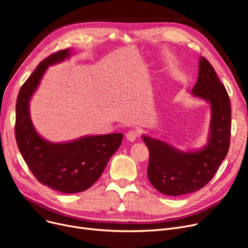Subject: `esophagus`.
Masks as SVG:
<instances>
[{
  "instance_id": "obj_1",
  "label": "esophagus",
  "mask_w": 248,
  "mask_h": 248,
  "mask_svg": "<svg viewBox=\"0 0 248 248\" xmlns=\"http://www.w3.org/2000/svg\"><path fill=\"white\" fill-rule=\"evenodd\" d=\"M139 137V132L135 131V129H132V131H128L125 135V138L128 141H135L137 140V138Z\"/></svg>"
}]
</instances>
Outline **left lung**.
<instances>
[{
    "instance_id": "obj_1",
    "label": "left lung",
    "mask_w": 248,
    "mask_h": 248,
    "mask_svg": "<svg viewBox=\"0 0 248 248\" xmlns=\"http://www.w3.org/2000/svg\"><path fill=\"white\" fill-rule=\"evenodd\" d=\"M198 79L191 93L210 107L206 144L183 151L161 139L141 135L150 151L148 178L159 192L181 196L203 188L225 159L230 142L231 108L227 91L204 57L199 58Z\"/></svg>"
}]
</instances>
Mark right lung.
<instances>
[{
	"instance_id": "1",
	"label": "right lung",
	"mask_w": 248,
	"mask_h": 248,
	"mask_svg": "<svg viewBox=\"0 0 248 248\" xmlns=\"http://www.w3.org/2000/svg\"><path fill=\"white\" fill-rule=\"evenodd\" d=\"M72 54L71 49H65L43 60L21 87L16 104L15 132L23 159L40 183L64 194L82 192L93 186L124 138L123 134L89 135L53 142L36 131L30 100L47 68L69 59Z\"/></svg>"
}]
</instances>
